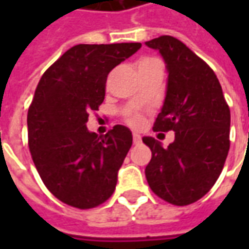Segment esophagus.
<instances>
[{
	"instance_id": "1",
	"label": "esophagus",
	"mask_w": 249,
	"mask_h": 249,
	"mask_svg": "<svg viewBox=\"0 0 249 249\" xmlns=\"http://www.w3.org/2000/svg\"><path fill=\"white\" fill-rule=\"evenodd\" d=\"M133 144H136V145L141 144V136L139 133H133Z\"/></svg>"
}]
</instances>
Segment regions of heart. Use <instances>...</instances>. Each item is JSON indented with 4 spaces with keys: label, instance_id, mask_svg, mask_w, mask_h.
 I'll use <instances>...</instances> for the list:
<instances>
[{
    "label": "heart",
    "instance_id": "1",
    "mask_svg": "<svg viewBox=\"0 0 249 249\" xmlns=\"http://www.w3.org/2000/svg\"><path fill=\"white\" fill-rule=\"evenodd\" d=\"M149 61H155V60H142L139 65ZM126 123H128L130 126H133V128H140L141 125L144 124V117H142V114H141L140 112H137V110H129V112L126 113Z\"/></svg>",
    "mask_w": 249,
    "mask_h": 249
}]
</instances>
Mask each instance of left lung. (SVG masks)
Masks as SVG:
<instances>
[{
  "instance_id": "left-lung-1",
  "label": "left lung",
  "mask_w": 249,
  "mask_h": 249,
  "mask_svg": "<svg viewBox=\"0 0 249 249\" xmlns=\"http://www.w3.org/2000/svg\"><path fill=\"white\" fill-rule=\"evenodd\" d=\"M145 45L159 51L168 71L153 130L175 132L167 148L142 137L152 151L146 180L162 200L188 205L208 193L223 171L230 151V108L214 71L181 41L161 36Z\"/></svg>"
}]
</instances>
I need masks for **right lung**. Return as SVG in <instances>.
<instances>
[{
  "label": "right lung",
  "instance_id": "right-lung-1",
  "mask_svg": "<svg viewBox=\"0 0 249 249\" xmlns=\"http://www.w3.org/2000/svg\"><path fill=\"white\" fill-rule=\"evenodd\" d=\"M140 48V42L80 44L41 77L28 110L29 149L44 184L62 203L94 208L114 192L132 132L114 125L98 136L87 123L103 104L109 71Z\"/></svg>",
  "mask_w": 249,
  "mask_h": 249
}]
</instances>
